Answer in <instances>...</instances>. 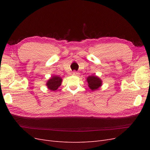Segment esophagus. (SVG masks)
<instances>
[{"label":"esophagus","instance_id":"34e87169","mask_svg":"<svg viewBox=\"0 0 150 150\" xmlns=\"http://www.w3.org/2000/svg\"><path fill=\"white\" fill-rule=\"evenodd\" d=\"M72 75H74V76H78V75H79V73L77 71H73L72 72Z\"/></svg>","mask_w":150,"mask_h":150}]
</instances>
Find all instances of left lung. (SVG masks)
<instances>
[{
	"instance_id": "8db88e82",
	"label": "left lung",
	"mask_w": 150,
	"mask_h": 150,
	"mask_svg": "<svg viewBox=\"0 0 150 150\" xmlns=\"http://www.w3.org/2000/svg\"><path fill=\"white\" fill-rule=\"evenodd\" d=\"M87 81L90 89L94 91L98 89L101 86L102 81L96 76H91L87 78Z\"/></svg>"
}]
</instances>
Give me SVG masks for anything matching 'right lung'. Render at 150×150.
<instances>
[{
    "instance_id": "1",
    "label": "right lung",
    "mask_w": 150,
    "mask_h": 150,
    "mask_svg": "<svg viewBox=\"0 0 150 150\" xmlns=\"http://www.w3.org/2000/svg\"><path fill=\"white\" fill-rule=\"evenodd\" d=\"M62 83V79L60 77L57 76H52L51 78L49 79L47 83V86L48 89L51 91L56 90L61 86Z\"/></svg>"
}]
</instances>
